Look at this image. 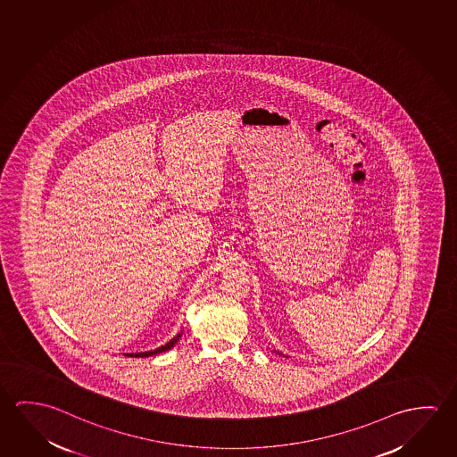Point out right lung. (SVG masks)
I'll return each mask as SVG.
<instances>
[{
    "instance_id": "1",
    "label": "right lung",
    "mask_w": 457,
    "mask_h": 457,
    "mask_svg": "<svg viewBox=\"0 0 457 457\" xmlns=\"http://www.w3.org/2000/svg\"><path fill=\"white\" fill-rule=\"evenodd\" d=\"M180 335H177V337H173V339H170L167 345H161V347H157V349H154V351H148V352H138V353H126V355H129V357H151V355H156V353H161V352L169 351V349H172L173 345H177L179 343V339H180Z\"/></svg>"
}]
</instances>
